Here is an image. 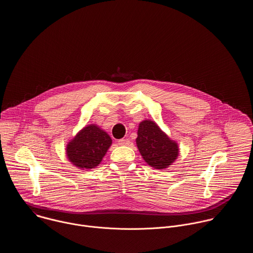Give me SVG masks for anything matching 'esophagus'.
Masks as SVG:
<instances>
[{
  "instance_id": "34e87169",
  "label": "esophagus",
  "mask_w": 253,
  "mask_h": 253,
  "mask_svg": "<svg viewBox=\"0 0 253 253\" xmlns=\"http://www.w3.org/2000/svg\"><path fill=\"white\" fill-rule=\"evenodd\" d=\"M129 143H130V141L127 138H123V139L118 140V144L121 145V146H127V145H129Z\"/></svg>"
}]
</instances>
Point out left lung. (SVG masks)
<instances>
[{
  "instance_id": "8db88e82",
  "label": "left lung",
  "mask_w": 253,
  "mask_h": 253,
  "mask_svg": "<svg viewBox=\"0 0 253 253\" xmlns=\"http://www.w3.org/2000/svg\"><path fill=\"white\" fill-rule=\"evenodd\" d=\"M136 144L145 162L163 170L171 166L179 156V146L152 120H144L139 124Z\"/></svg>"
}]
</instances>
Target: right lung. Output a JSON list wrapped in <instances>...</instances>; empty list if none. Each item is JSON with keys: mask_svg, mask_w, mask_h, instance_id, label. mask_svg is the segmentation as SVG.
Returning <instances> with one entry per match:
<instances>
[{"mask_svg": "<svg viewBox=\"0 0 253 253\" xmlns=\"http://www.w3.org/2000/svg\"><path fill=\"white\" fill-rule=\"evenodd\" d=\"M112 144L110 136L95 124L80 130L66 146L69 162L81 170L96 168Z\"/></svg>", "mask_w": 253, "mask_h": 253, "instance_id": "1", "label": "right lung"}]
</instances>
